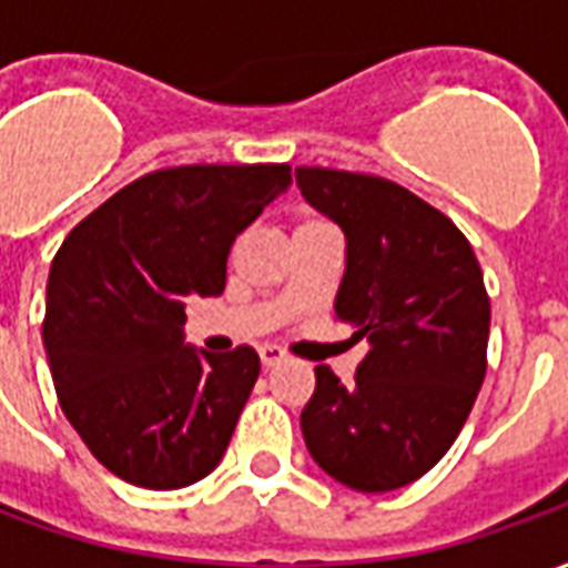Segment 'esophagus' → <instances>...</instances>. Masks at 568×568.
Masks as SVG:
<instances>
[{
	"label": "esophagus",
	"instance_id": "esophagus-1",
	"mask_svg": "<svg viewBox=\"0 0 568 568\" xmlns=\"http://www.w3.org/2000/svg\"><path fill=\"white\" fill-rule=\"evenodd\" d=\"M258 356H261V365H264V368H276V365H280V362L285 358V353L280 349V346H261Z\"/></svg>",
	"mask_w": 568,
	"mask_h": 568
}]
</instances>
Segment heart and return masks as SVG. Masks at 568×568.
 <instances>
[{
	"mask_svg": "<svg viewBox=\"0 0 568 568\" xmlns=\"http://www.w3.org/2000/svg\"><path fill=\"white\" fill-rule=\"evenodd\" d=\"M310 227H328V224L320 222V219H304V222L297 224V231H310Z\"/></svg>",
	"mask_w": 568,
	"mask_h": 568,
	"instance_id": "heart-1",
	"label": "heart"
}]
</instances>
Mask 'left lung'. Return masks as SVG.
Wrapping results in <instances>:
<instances>
[{
    "instance_id": "obj_1",
    "label": "left lung",
    "mask_w": 568,
    "mask_h": 568,
    "mask_svg": "<svg viewBox=\"0 0 568 568\" xmlns=\"http://www.w3.org/2000/svg\"><path fill=\"white\" fill-rule=\"evenodd\" d=\"M346 240L334 316L368 341L356 381L316 368L301 414L313 463L358 493L407 487L450 450L487 374L489 297L459 227L377 175L297 166Z\"/></svg>"
}]
</instances>
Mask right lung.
I'll return each instance as SVG.
<instances>
[{
    "instance_id": "1",
    "label": "right lung",
    "mask_w": 568,
    "mask_h": 568,
    "mask_svg": "<svg viewBox=\"0 0 568 568\" xmlns=\"http://www.w3.org/2000/svg\"><path fill=\"white\" fill-rule=\"evenodd\" d=\"M285 163H194L118 191L63 240L42 341L63 414L100 463L182 489L222 463L258 353L185 344L187 297H219L236 234L285 194Z\"/></svg>"
}]
</instances>
